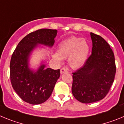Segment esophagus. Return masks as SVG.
Listing matches in <instances>:
<instances>
[{"label":"esophagus","mask_w":124,"mask_h":124,"mask_svg":"<svg viewBox=\"0 0 124 124\" xmlns=\"http://www.w3.org/2000/svg\"><path fill=\"white\" fill-rule=\"evenodd\" d=\"M60 73H61V74H63V73H68V71L66 70L65 68H61V70H60Z\"/></svg>","instance_id":"esophagus-1"}]
</instances>
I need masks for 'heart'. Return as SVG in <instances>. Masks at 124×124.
I'll use <instances>...</instances> for the list:
<instances>
[{"label":"heart","mask_w":124,"mask_h":124,"mask_svg":"<svg viewBox=\"0 0 124 124\" xmlns=\"http://www.w3.org/2000/svg\"><path fill=\"white\" fill-rule=\"evenodd\" d=\"M89 45L84 39L76 37L67 38L59 43L57 53L53 54V59L61 63L63 59L68 58V65L76 70L86 63L89 53Z\"/></svg>","instance_id":"1"}]
</instances>
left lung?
I'll return each instance as SVG.
<instances>
[{
    "mask_svg": "<svg viewBox=\"0 0 124 124\" xmlns=\"http://www.w3.org/2000/svg\"><path fill=\"white\" fill-rule=\"evenodd\" d=\"M93 48L83 66L73 73L72 93L81 102L92 103L106 97L116 72L114 53L101 36L91 33Z\"/></svg>",
    "mask_w": 124,
    "mask_h": 124,
    "instance_id": "1",
    "label": "left lung"
}]
</instances>
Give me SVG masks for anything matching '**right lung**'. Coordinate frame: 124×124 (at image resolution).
Returning a JSON list of instances; mask_svg holds the SVG:
<instances>
[{"label":"right lung","instance_id":"1","mask_svg":"<svg viewBox=\"0 0 124 124\" xmlns=\"http://www.w3.org/2000/svg\"><path fill=\"white\" fill-rule=\"evenodd\" d=\"M56 30L43 28L25 36L13 53L10 63V75L12 86L19 97L30 104H40L51 96L60 70L45 68L41 64L37 71L29 68V58L38 45L52 47Z\"/></svg>","mask_w":124,"mask_h":124}]
</instances>
